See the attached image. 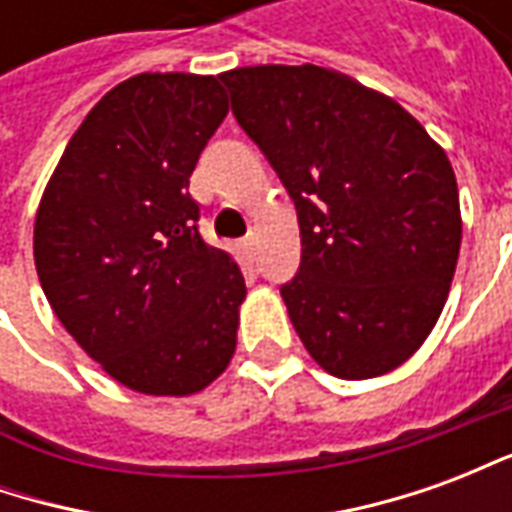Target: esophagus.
Here are the masks:
<instances>
[{
  "mask_svg": "<svg viewBox=\"0 0 512 512\" xmlns=\"http://www.w3.org/2000/svg\"><path fill=\"white\" fill-rule=\"evenodd\" d=\"M246 246H249V249L255 246V235H249V238H246Z\"/></svg>",
  "mask_w": 512,
  "mask_h": 512,
  "instance_id": "esophagus-1",
  "label": "esophagus"
}]
</instances>
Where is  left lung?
<instances>
[{
	"mask_svg": "<svg viewBox=\"0 0 512 512\" xmlns=\"http://www.w3.org/2000/svg\"><path fill=\"white\" fill-rule=\"evenodd\" d=\"M219 79L296 202L301 266L282 299L304 348L345 381L400 367L439 321L461 249L444 147L395 98L321 65Z\"/></svg>",
	"mask_w": 512,
	"mask_h": 512,
	"instance_id": "left-lung-1",
	"label": "left lung"
}]
</instances>
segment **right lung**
Listing matches in <instances>:
<instances>
[{
	"label": "right lung",
	"instance_id": "add662e5",
	"mask_svg": "<svg viewBox=\"0 0 512 512\" xmlns=\"http://www.w3.org/2000/svg\"><path fill=\"white\" fill-rule=\"evenodd\" d=\"M227 109L216 76H131L87 112L40 197L32 249L51 310L142 395L202 392L235 354L244 277L202 241L189 197Z\"/></svg>",
	"mask_w": 512,
	"mask_h": 512
}]
</instances>
